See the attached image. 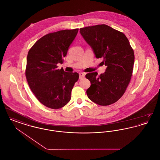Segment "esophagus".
Here are the masks:
<instances>
[{"label":"esophagus","mask_w":160,"mask_h":160,"mask_svg":"<svg viewBox=\"0 0 160 160\" xmlns=\"http://www.w3.org/2000/svg\"><path fill=\"white\" fill-rule=\"evenodd\" d=\"M85 76V74L84 72H80L79 73V78L82 79Z\"/></svg>","instance_id":"esophagus-1"}]
</instances>
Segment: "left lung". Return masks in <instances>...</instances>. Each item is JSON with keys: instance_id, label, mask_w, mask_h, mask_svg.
Listing matches in <instances>:
<instances>
[{"instance_id": "1", "label": "left lung", "mask_w": 160, "mask_h": 160, "mask_svg": "<svg viewBox=\"0 0 160 160\" xmlns=\"http://www.w3.org/2000/svg\"><path fill=\"white\" fill-rule=\"evenodd\" d=\"M80 32L96 58H102L107 66L105 72L99 76L97 72L86 75L91 84L87 95L100 106L113 104L122 97L131 80L134 50L125 34L106 24L81 28Z\"/></svg>"}]
</instances>
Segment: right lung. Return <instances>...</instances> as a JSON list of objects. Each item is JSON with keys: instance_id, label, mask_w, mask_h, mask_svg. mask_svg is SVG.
<instances>
[{"instance_id": "1", "label": "right lung", "mask_w": 160, "mask_h": 160, "mask_svg": "<svg viewBox=\"0 0 160 160\" xmlns=\"http://www.w3.org/2000/svg\"><path fill=\"white\" fill-rule=\"evenodd\" d=\"M78 29L48 33L31 47L27 56L26 77L31 91L44 106L52 109L65 106L79 75L57 68L63 63Z\"/></svg>"}]
</instances>
